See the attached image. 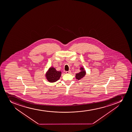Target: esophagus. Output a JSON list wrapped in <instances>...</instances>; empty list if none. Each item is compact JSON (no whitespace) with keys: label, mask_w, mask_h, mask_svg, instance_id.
Instances as JSON below:
<instances>
[{"label":"esophagus","mask_w":132,"mask_h":132,"mask_svg":"<svg viewBox=\"0 0 132 132\" xmlns=\"http://www.w3.org/2000/svg\"><path fill=\"white\" fill-rule=\"evenodd\" d=\"M66 73H68V74H70V73H71V71H66Z\"/></svg>","instance_id":"34e87169"}]
</instances>
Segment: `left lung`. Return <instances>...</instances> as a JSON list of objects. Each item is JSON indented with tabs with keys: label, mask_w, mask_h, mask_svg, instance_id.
Masks as SVG:
<instances>
[{
	"label": "left lung",
	"mask_w": 132,
	"mask_h": 132,
	"mask_svg": "<svg viewBox=\"0 0 132 132\" xmlns=\"http://www.w3.org/2000/svg\"><path fill=\"white\" fill-rule=\"evenodd\" d=\"M80 71L79 73H76V76H75L76 79L78 80H81L82 78H84L85 77L86 75V71L84 69V67H81L80 68Z\"/></svg>",
	"instance_id": "obj_1"
}]
</instances>
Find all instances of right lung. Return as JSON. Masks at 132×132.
I'll use <instances>...</instances> for the list:
<instances>
[{"instance_id": "1", "label": "right lung", "mask_w": 132, "mask_h": 132, "mask_svg": "<svg viewBox=\"0 0 132 132\" xmlns=\"http://www.w3.org/2000/svg\"><path fill=\"white\" fill-rule=\"evenodd\" d=\"M61 75V71H57L55 68L51 67L46 72L45 76L49 82H54L60 79Z\"/></svg>"}]
</instances>
